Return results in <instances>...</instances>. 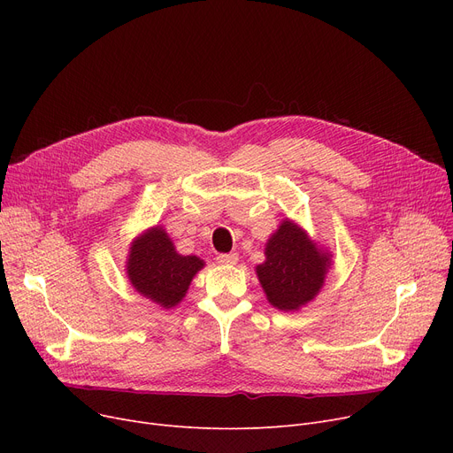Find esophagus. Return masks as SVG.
<instances>
[{
	"label": "esophagus",
	"instance_id": "1",
	"mask_svg": "<svg viewBox=\"0 0 453 453\" xmlns=\"http://www.w3.org/2000/svg\"><path fill=\"white\" fill-rule=\"evenodd\" d=\"M217 260H219V265L233 266V265L239 263V255H236V253H224V255H219Z\"/></svg>",
	"mask_w": 453,
	"mask_h": 453
}]
</instances>
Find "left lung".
Here are the masks:
<instances>
[{"instance_id": "left-lung-1", "label": "left lung", "mask_w": 453, "mask_h": 453, "mask_svg": "<svg viewBox=\"0 0 453 453\" xmlns=\"http://www.w3.org/2000/svg\"><path fill=\"white\" fill-rule=\"evenodd\" d=\"M265 263L255 268L268 303L284 312L301 311L321 292L332 251L318 244L297 222L284 219L266 242Z\"/></svg>"}]
</instances>
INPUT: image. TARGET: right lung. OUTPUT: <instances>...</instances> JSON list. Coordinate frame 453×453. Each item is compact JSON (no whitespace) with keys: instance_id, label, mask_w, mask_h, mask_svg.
<instances>
[{"instance_id":"obj_1","label":"right lung","mask_w":453,"mask_h":453,"mask_svg":"<svg viewBox=\"0 0 453 453\" xmlns=\"http://www.w3.org/2000/svg\"><path fill=\"white\" fill-rule=\"evenodd\" d=\"M125 266L132 288L169 311L183 301L190 280L205 263L196 255L178 253L163 226H152L130 242Z\"/></svg>"}]
</instances>
